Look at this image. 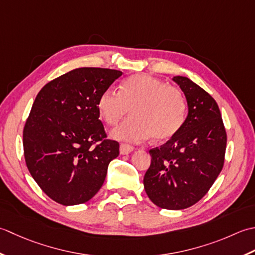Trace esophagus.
I'll list each match as a JSON object with an SVG mask.
<instances>
[{"mask_svg": "<svg viewBox=\"0 0 255 255\" xmlns=\"http://www.w3.org/2000/svg\"><path fill=\"white\" fill-rule=\"evenodd\" d=\"M133 149H134V147L132 146V145H128V144H121L120 145V153L122 155H128L131 153Z\"/></svg>", "mask_w": 255, "mask_h": 255, "instance_id": "1", "label": "esophagus"}]
</instances>
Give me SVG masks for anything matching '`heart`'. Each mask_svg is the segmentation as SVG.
<instances>
[{
	"mask_svg": "<svg viewBox=\"0 0 255 255\" xmlns=\"http://www.w3.org/2000/svg\"><path fill=\"white\" fill-rule=\"evenodd\" d=\"M99 114L109 126H116L128 112L131 118L112 129L119 141L142 142L153 135L156 141L170 138L179 131L186 118L183 92L152 76L128 77L120 91L109 88L98 98Z\"/></svg>",
	"mask_w": 255,
	"mask_h": 255,
	"instance_id": "b5f03b06",
	"label": "heart"
}]
</instances>
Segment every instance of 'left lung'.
Here are the masks:
<instances>
[{
    "mask_svg": "<svg viewBox=\"0 0 255 255\" xmlns=\"http://www.w3.org/2000/svg\"><path fill=\"white\" fill-rule=\"evenodd\" d=\"M173 80L185 93L188 116L170 139L149 149L144 188L159 208L180 210L198 202L214 185L225 163L227 133L209 93L187 77Z\"/></svg>",
    "mask_w": 255,
    "mask_h": 255,
    "instance_id": "8db88e82",
    "label": "left lung"
}]
</instances>
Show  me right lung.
<instances>
[{
    "mask_svg": "<svg viewBox=\"0 0 255 255\" xmlns=\"http://www.w3.org/2000/svg\"><path fill=\"white\" fill-rule=\"evenodd\" d=\"M122 71L77 68L38 92L23 131L25 162L49 198L64 206L85 204L106 179L120 144L107 138L97 102Z\"/></svg>",
    "mask_w": 255,
    "mask_h": 255,
    "instance_id": "1",
    "label": "right lung"
}]
</instances>
